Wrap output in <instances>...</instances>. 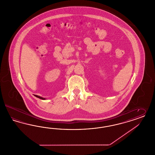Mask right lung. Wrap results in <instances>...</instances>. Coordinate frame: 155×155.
I'll return each instance as SVG.
<instances>
[{
  "label": "right lung",
  "instance_id": "add662e5",
  "mask_svg": "<svg viewBox=\"0 0 155 155\" xmlns=\"http://www.w3.org/2000/svg\"><path fill=\"white\" fill-rule=\"evenodd\" d=\"M35 95V97H38V98H40V99H43V100H44V99H45V98H44V97H39V96H38V95Z\"/></svg>",
  "mask_w": 155,
  "mask_h": 155
}]
</instances>
